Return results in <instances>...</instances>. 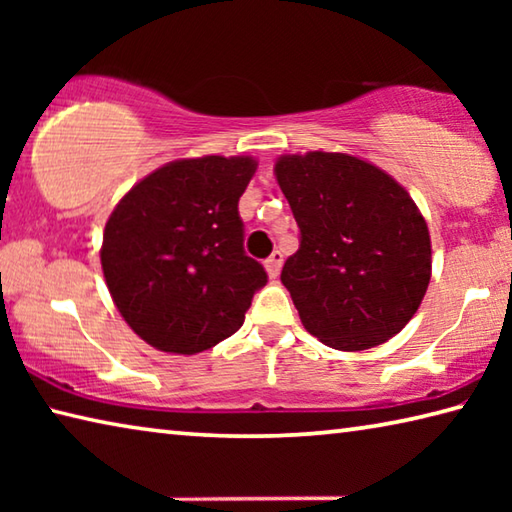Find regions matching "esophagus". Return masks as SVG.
<instances>
[{
    "instance_id": "esophagus-1",
    "label": "esophagus",
    "mask_w": 512,
    "mask_h": 512,
    "mask_svg": "<svg viewBox=\"0 0 512 512\" xmlns=\"http://www.w3.org/2000/svg\"><path fill=\"white\" fill-rule=\"evenodd\" d=\"M282 262H284V257H282V253L280 250H275V253L266 259L264 262V266H266V273H268V277H277L280 275V268H282Z\"/></svg>"
}]
</instances>
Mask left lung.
Returning a JSON list of instances; mask_svg holds the SVG:
<instances>
[{
	"mask_svg": "<svg viewBox=\"0 0 512 512\" xmlns=\"http://www.w3.org/2000/svg\"><path fill=\"white\" fill-rule=\"evenodd\" d=\"M275 176L300 228L280 280L302 325L343 352L391 339L418 311L431 277L429 230L413 198L345 153L282 155Z\"/></svg>",
	"mask_w": 512,
	"mask_h": 512,
	"instance_id": "1",
	"label": "left lung"
}]
</instances>
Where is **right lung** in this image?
I'll list each match as a JSON object with an SVG mask.
<instances>
[{"label":"right lung","mask_w":512,"mask_h":512,"mask_svg":"<svg viewBox=\"0 0 512 512\" xmlns=\"http://www.w3.org/2000/svg\"><path fill=\"white\" fill-rule=\"evenodd\" d=\"M255 160L164 164L117 203L101 266L119 314L162 352L196 354L244 325L264 266L244 250L239 198Z\"/></svg>","instance_id":"add662e5"}]
</instances>
